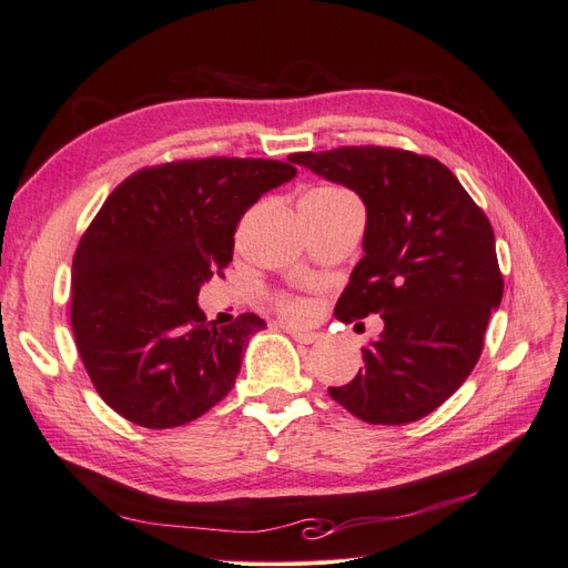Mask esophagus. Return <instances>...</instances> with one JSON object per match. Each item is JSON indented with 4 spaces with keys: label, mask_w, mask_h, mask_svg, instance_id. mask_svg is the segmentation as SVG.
I'll return each instance as SVG.
<instances>
[{
    "label": "esophagus",
    "mask_w": 568,
    "mask_h": 568,
    "mask_svg": "<svg viewBox=\"0 0 568 568\" xmlns=\"http://www.w3.org/2000/svg\"><path fill=\"white\" fill-rule=\"evenodd\" d=\"M291 334V338L298 341V343H305V346H311V343L317 341V334L313 332H296V329H286Z\"/></svg>",
    "instance_id": "esophagus-1"
}]
</instances>
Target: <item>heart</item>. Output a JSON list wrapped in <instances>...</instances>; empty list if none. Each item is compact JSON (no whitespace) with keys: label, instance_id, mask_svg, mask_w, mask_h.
I'll return each instance as SVG.
<instances>
[{"label":"heart","instance_id":"1","mask_svg":"<svg viewBox=\"0 0 568 568\" xmlns=\"http://www.w3.org/2000/svg\"><path fill=\"white\" fill-rule=\"evenodd\" d=\"M311 194H313V196H343L341 189H334V186H322V189H315V192H311ZM277 307H280V313H282L284 317L294 320V322H305L307 317L313 315L311 303L303 301V298L282 296V298H277Z\"/></svg>","mask_w":568,"mask_h":568}]
</instances>
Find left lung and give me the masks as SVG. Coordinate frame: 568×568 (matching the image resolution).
Instances as JSON below:
<instances>
[{
  "instance_id": "8db88e82",
  "label": "left lung",
  "mask_w": 568,
  "mask_h": 568,
  "mask_svg": "<svg viewBox=\"0 0 568 568\" xmlns=\"http://www.w3.org/2000/svg\"><path fill=\"white\" fill-rule=\"evenodd\" d=\"M363 199L365 255L336 303L341 322L382 315L365 369L329 395L369 424H409L443 405L484 351L503 301L495 234L459 180L432 156L393 146L291 153Z\"/></svg>"
}]
</instances>
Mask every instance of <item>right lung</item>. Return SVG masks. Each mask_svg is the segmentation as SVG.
Segmentation results:
<instances>
[{
  "mask_svg": "<svg viewBox=\"0 0 568 568\" xmlns=\"http://www.w3.org/2000/svg\"><path fill=\"white\" fill-rule=\"evenodd\" d=\"M296 168L265 159L136 170L101 205L73 255L71 326L111 409L144 428L199 419L232 390L253 313L209 322L199 291L232 263L239 220Z\"/></svg>",
  "mask_w": 568,
  "mask_h": 568,
  "instance_id": "1",
  "label": "right lung"
}]
</instances>
